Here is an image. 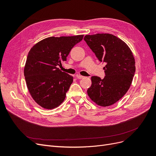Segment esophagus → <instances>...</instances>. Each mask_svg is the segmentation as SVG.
I'll return each mask as SVG.
<instances>
[{"instance_id":"obj_1","label":"esophagus","mask_w":156,"mask_h":156,"mask_svg":"<svg viewBox=\"0 0 156 156\" xmlns=\"http://www.w3.org/2000/svg\"><path fill=\"white\" fill-rule=\"evenodd\" d=\"M77 78L78 79H83L84 77L83 76H82V75H77Z\"/></svg>"}]
</instances>
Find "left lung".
Wrapping results in <instances>:
<instances>
[{"instance_id":"obj_1","label":"left lung","mask_w":156,"mask_h":156,"mask_svg":"<svg viewBox=\"0 0 156 156\" xmlns=\"http://www.w3.org/2000/svg\"><path fill=\"white\" fill-rule=\"evenodd\" d=\"M84 40L98 59L106 64L104 78L91 77L88 95L98 105H112L125 95L133 81L135 72L133 53L124 41L111 34L86 35Z\"/></svg>"}]
</instances>
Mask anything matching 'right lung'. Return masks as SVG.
<instances>
[{
  "instance_id": "obj_1",
  "label": "right lung",
  "mask_w": 156,
  "mask_h": 156,
  "mask_svg": "<svg viewBox=\"0 0 156 156\" xmlns=\"http://www.w3.org/2000/svg\"><path fill=\"white\" fill-rule=\"evenodd\" d=\"M83 36L49 37L29 52L24 68L26 84L32 99L41 107L53 109L65 100L73 77L57 67L66 61L71 49Z\"/></svg>"
}]
</instances>
